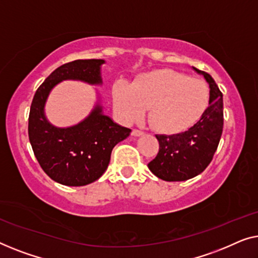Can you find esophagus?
Masks as SVG:
<instances>
[{"instance_id": "esophagus-1", "label": "esophagus", "mask_w": 258, "mask_h": 258, "mask_svg": "<svg viewBox=\"0 0 258 258\" xmlns=\"http://www.w3.org/2000/svg\"><path fill=\"white\" fill-rule=\"evenodd\" d=\"M144 134V132L143 131H140V130H133L132 131V136L133 137H140V136H143Z\"/></svg>"}]
</instances>
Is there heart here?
<instances>
[{"label":"heart","instance_id":"b5f03b06","mask_svg":"<svg viewBox=\"0 0 258 258\" xmlns=\"http://www.w3.org/2000/svg\"><path fill=\"white\" fill-rule=\"evenodd\" d=\"M113 104L122 121L132 124L145 115L159 132L175 134L197 124L209 104V88L201 79L174 70L139 75L132 85L115 82Z\"/></svg>","mask_w":258,"mask_h":258}]
</instances>
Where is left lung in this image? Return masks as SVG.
Here are the masks:
<instances>
[{
    "label": "left lung",
    "instance_id": "8db88e82",
    "mask_svg": "<svg viewBox=\"0 0 258 258\" xmlns=\"http://www.w3.org/2000/svg\"><path fill=\"white\" fill-rule=\"evenodd\" d=\"M209 85V104L197 124L181 133L157 134L159 153L148 168L165 181H186L210 164L223 130V98L212 76L193 67Z\"/></svg>",
    "mask_w": 258,
    "mask_h": 258
}]
</instances>
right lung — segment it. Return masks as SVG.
I'll use <instances>...</instances> for the list:
<instances>
[{
    "label": "right lung",
    "instance_id": "add662e5",
    "mask_svg": "<svg viewBox=\"0 0 258 258\" xmlns=\"http://www.w3.org/2000/svg\"><path fill=\"white\" fill-rule=\"evenodd\" d=\"M104 59H77L57 68L36 91L29 113V140L42 169L64 186H85L99 179L110 164L113 147L130 136L131 130L104 114L100 97L84 120L57 127L45 115L51 90L63 81L101 85Z\"/></svg>",
    "mask_w": 258,
    "mask_h": 258
}]
</instances>
